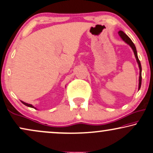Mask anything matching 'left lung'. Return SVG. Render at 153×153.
Returning <instances> with one entry per match:
<instances>
[{"mask_svg":"<svg viewBox=\"0 0 153 153\" xmlns=\"http://www.w3.org/2000/svg\"><path fill=\"white\" fill-rule=\"evenodd\" d=\"M119 34V36H121V39L124 41L126 43L128 44L129 46H131V49H133V52H134V54H135V57H136V61H137V63H138V67H139V69H140V76H139V85H138V90H140V86H141V81H142V75H141V71H142V68H141V64H140V61H139L138 59V54H137V51H136V46H135L134 44L133 43V42L131 41V39L130 38L128 37V36L124 32H123V31L120 30L119 32H118Z\"/></svg>","mask_w":153,"mask_h":153,"instance_id":"left-lung-1","label":"left lung"}]
</instances>
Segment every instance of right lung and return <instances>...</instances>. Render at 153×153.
<instances>
[{"label": "right lung", "mask_w": 153, "mask_h": 153, "mask_svg": "<svg viewBox=\"0 0 153 153\" xmlns=\"http://www.w3.org/2000/svg\"><path fill=\"white\" fill-rule=\"evenodd\" d=\"M21 102H22V103L23 104H25V106H27V107H32V108H34V109H36V108L34 107V106H32V104H27V103H26V102H22V101H21Z\"/></svg>", "instance_id": "right-lung-1"}]
</instances>
